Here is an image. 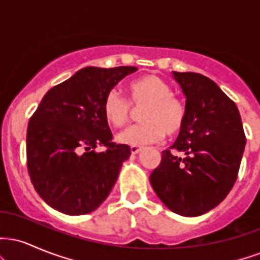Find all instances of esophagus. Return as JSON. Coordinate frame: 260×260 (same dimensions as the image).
Returning a JSON list of instances; mask_svg holds the SVG:
<instances>
[{"label": "esophagus", "mask_w": 260, "mask_h": 260, "mask_svg": "<svg viewBox=\"0 0 260 260\" xmlns=\"http://www.w3.org/2000/svg\"><path fill=\"white\" fill-rule=\"evenodd\" d=\"M140 150H142V148H140V147H137V145H132V147H131V153H132L133 155L138 154Z\"/></svg>", "instance_id": "esophagus-1"}]
</instances>
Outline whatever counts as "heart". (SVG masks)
<instances>
[{
    "instance_id": "heart-1",
    "label": "heart",
    "mask_w": 260,
    "mask_h": 260,
    "mask_svg": "<svg viewBox=\"0 0 260 260\" xmlns=\"http://www.w3.org/2000/svg\"><path fill=\"white\" fill-rule=\"evenodd\" d=\"M131 104L142 107L138 124L124 128L117 134V140L128 145H144L155 143L164 134L174 136L181 131L186 118V110L180 100L172 96L166 82L156 76H145L129 84ZM117 89L106 94L103 103L106 120L120 127L129 120L132 107Z\"/></svg>"
}]
</instances>
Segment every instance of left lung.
Segmentation results:
<instances>
[{"label": "left lung", "mask_w": 260, "mask_h": 260, "mask_svg": "<svg viewBox=\"0 0 260 260\" xmlns=\"http://www.w3.org/2000/svg\"><path fill=\"white\" fill-rule=\"evenodd\" d=\"M172 76L186 96V118L176 142L162 151L150 183L170 210L199 216L234 187L246 136L237 106L215 82L193 72Z\"/></svg>", "instance_id": "1"}]
</instances>
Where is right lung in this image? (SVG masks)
I'll return each instance as SVG.
<instances>
[{
	"label": "right lung",
	"instance_id": "obj_1",
	"mask_svg": "<svg viewBox=\"0 0 260 260\" xmlns=\"http://www.w3.org/2000/svg\"><path fill=\"white\" fill-rule=\"evenodd\" d=\"M137 70L85 67L45 94L29 120L26 165L35 190L51 208L84 215L110 194L131 148L111 142L103 103ZM99 145L107 150L95 152Z\"/></svg>",
	"mask_w": 260,
	"mask_h": 260
}]
</instances>
